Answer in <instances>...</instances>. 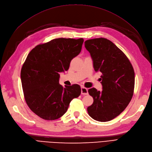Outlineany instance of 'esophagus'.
Returning <instances> with one entry per match:
<instances>
[{"instance_id": "34e87169", "label": "esophagus", "mask_w": 152, "mask_h": 152, "mask_svg": "<svg viewBox=\"0 0 152 152\" xmlns=\"http://www.w3.org/2000/svg\"><path fill=\"white\" fill-rule=\"evenodd\" d=\"M81 94L83 95H87L88 94V89L84 87H81Z\"/></svg>"}]
</instances>
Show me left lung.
I'll list each match as a JSON object with an SVG mask.
<instances>
[{
    "mask_svg": "<svg viewBox=\"0 0 152 152\" xmlns=\"http://www.w3.org/2000/svg\"><path fill=\"white\" fill-rule=\"evenodd\" d=\"M94 70L102 73V91L88 90L93 103L87 108L89 116L99 122H107L119 115L131 102L134 89V72L122 50L104 38L86 40Z\"/></svg>",
    "mask_w": 152,
    "mask_h": 152,
    "instance_id": "obj_1",
    "label": "left lung"
}]
</instances>
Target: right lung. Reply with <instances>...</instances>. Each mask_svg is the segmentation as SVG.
<instances>
[{
  "mask_svg": "<svg viewBox=\"0 0 152 152\" xmlns=\"http://www.w3.org/2000/svg\"><path fill=\"white\" fill-rule=\"evenodd\" d=\"M84 39L59 38L39 44L27 56L21 70L23 91L32 112L44 120L53 121L65 114L73 98L81 93L79 85L63 87L59 73L67 71L79 54Z\"/></svg>",
  "mask_w": 152,
  "mask_h": 152,
  "instance_id": "add662e5",
  "label": "right lung"
}]
</instances>
